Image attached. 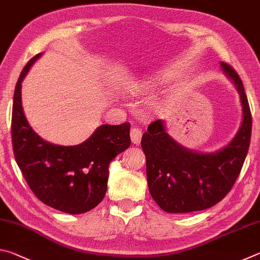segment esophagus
<instances>
[{
    "label": "esophagus",
    "instance_id": "esophagus-1",
    "mask_svg": "<svg viewBox=\"0 0 260 260\" xmlns=\"http://www.w3.org/2000/svg\"><path fill=\"white\" fill-rule=\"evenodd\" d=\"M143 132L139 127H133L131 129V140L134 144H139L141 142V139H142Z\"/></svg>",
    "mask_w": 260,
    "mask_h": 260
}]
</instances>
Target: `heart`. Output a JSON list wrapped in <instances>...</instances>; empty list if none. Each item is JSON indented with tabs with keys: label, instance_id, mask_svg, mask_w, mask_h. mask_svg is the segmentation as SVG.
<instances>
[{
	"label": "heart",
	"instance_id": "obj_1",
	"mask_svg": "<svg viewBox=\"0 0 260 260\" xmlns=\"http://www.w3.org/2000/svg\"><path fill=\"white\" fill-rule=\"evenodd\" d=\"M169 74L166 73H159V74H156V76H152V77H149L143 79V80H139L134 82L133 85L129 87V91L133 94H140L142 93L143 90H147L149 88H152V87H156L158 85H160V83L165 82L169 80Z\"/></svg>",
	"mask_w": 260,
	"mask_h": 260
}]
</instances>
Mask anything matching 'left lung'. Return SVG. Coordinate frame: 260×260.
Masks as SVG:
<instances>
[{
	"label": "left lung",
	"instance_id": "left-lung-1",
	"mask_svg": "<svg viewBox=\"0 0 260 260\" xmlns=\"http://www.w3.org/2000/svg\"><path fill=\"white\" fill-rule=\"evenodd\" d=\"M220 67L236 87L242 105L241 126L227 146L212 152L190 150L169 135L162 119L151 122L142 135L149 191L165 212H195L219 203L243 166L251 138V112L239 74L223 61Z\"/></svg>",
	"mask_w": 260,
	"mask_h": 260
}]
</instances>
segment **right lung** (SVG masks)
<instances>
[{"label":"right lung","instance_id":"1","mask_svg":"<svg viewBox=\"0 0 260 260\" xmlns=\"http://www.w3.org/2000/svg\"><path fill=\"white\" fill-rule=\"evenodd\" d=\"M41 56L38 54L25 65L16 85L11 122L15 158L42 203L65 213H85L104 199L110 162L131 146V124L101 125L77 146L43 140L28 124L21 104V82Z\"/></svg>","mask_w":260,"mask_h":260}]
</instances>
